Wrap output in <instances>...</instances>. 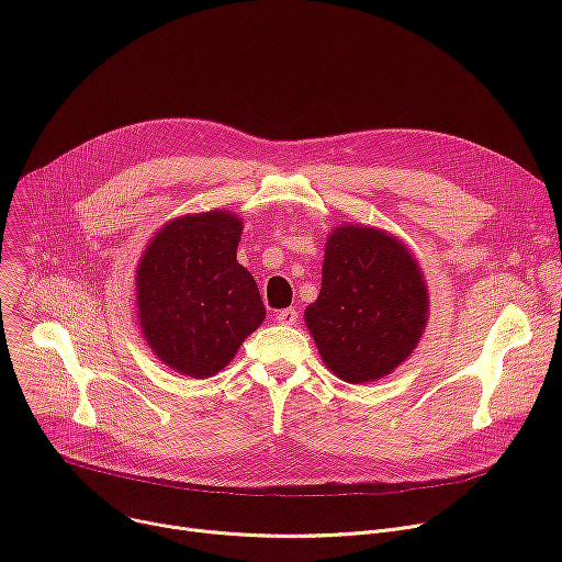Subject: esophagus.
Wrapping results in <instances>:
<instances>
[{"instance_id":"34e87169","label":"esophagus","mask_w":562,"mask_h":562,"mask_svg":"<svg viewBox=\"0 0 562 562\" xmlns=\"http://www.w3.org/2000/svg\"><path fill=\"white\" fill-rule=\"evenodd\" d=\"M278 323L280 325H297V311L295 308H282L278 311Z\"/></svg>"}]
</instances>
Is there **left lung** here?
<instances>
[{
	"label": "left lung",
	"instance_id": "left-lung-1",
	"mask_svg": "<svg viewBox=\"0 0 562 562\" xmlns=\"http://www.w3.org/2000/svg\"><path fill=\"white\" fill-rule=\"evenodd\" d=\"M427 319L429 289L403 239L349 222L327 235L323 289L304 323L334 375L367 384L393 373L418 347Z\"/></svg>",
	"mask_w": 562,
	"mask_h": 562
}]
</instances>
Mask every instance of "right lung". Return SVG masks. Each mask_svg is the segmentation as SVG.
Masks as SVG:
<instances>
[{
    "label": "right lung",
    "mask_w": 562,
    "mask_h": 562,
    "mask_svg": "<svg viewBox=\"0 0 562 562\" xmlns=\"http://www.w3.org/2000/svg\"><path fill=\"white\" fill-rule=\"evenodd\" d=\"M243 217L215 209L157 228L135 269L148 349L191 378L222 371L267 317L254 276L237 262Z\"/></svg>",
    "instance_id": "obj_1"
}]
</instances>
